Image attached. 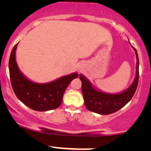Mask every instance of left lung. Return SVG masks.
<instances>
[{
  "mask_svg": "<svg viewBox=\"0 0 151 151\" xmlns=\"http://www.w3.org/2000/svg\"><path fill=\"white\" fill-rule=\"evenodd\" d=\"M131 46L136 54V75L132 85L122 92L109 93L100 91L96 87L93 86L91 81L84 75L80 74L85 106L89 111L100 115H109L119 110L132 99L137 88L139 81V58L136 49L132 45Z\"/></svg>",
  "mask_w": 151,
  "mask_h": 151,
  "instance_id": "left-lung-1",
  "label": "left lung"
}]
</instances>
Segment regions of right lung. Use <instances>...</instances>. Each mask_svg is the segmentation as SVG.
Returning <instances> with one entry per match:
<instances>
[{
  "mask_svg": "<svg viewBox=\"0 0 151 151\" xmlns=\"http://www.w3.org/2000/svg\"><path fill=\"white\" fill-rule=\"evenodd\" d=\"M18 43L11 52L9 69L12 88L19 101L36 111L56 109L63 100V93L69 83L78 77L77 72L63 76L47 83H38L28 79L20 71L16 61Z\"/></svg>",
  "mask_w": 151,
  "mask_h": 151,
  "instance_id": "1",
  "label": "right lung"
}]
</instances>
